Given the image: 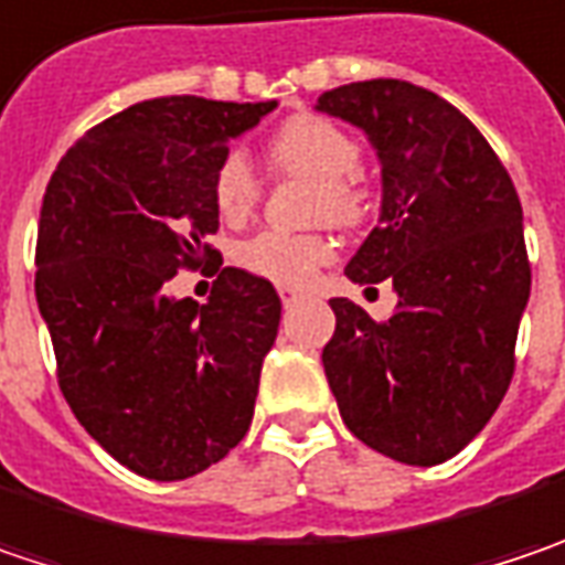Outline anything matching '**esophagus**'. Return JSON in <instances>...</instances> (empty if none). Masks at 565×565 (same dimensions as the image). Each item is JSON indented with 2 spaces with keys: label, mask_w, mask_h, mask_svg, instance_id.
Segmentation results:
<instances>
[{
  "label": "esophagus",
  "mask_w": 565,
  "mask_h": 565,
  "mask_svg": "<svg viewBox=\"0 0 565 565\" xmlns=\"http://www.w3.org/2000/svg\"><path fill=\"white\" fill-rule=\"evenodd\" d=\"M305 296V289H298V286H279V298H282V305H292L298 298Z\"/></svg>",
  "instance_id": "34e87169"
}]
</instances>
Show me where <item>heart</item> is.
Here are the masks:
<instances>
[{
	"label": "heart",
	"mask_w": 565,
	"mask_h": 565,
	"mask_svg": "<svg viewBox=\"0 0 565 565\" xmlns=\"http://www.w3.org/2000/svg\"><path fill=\"white\" fill-rule=\"evenodd\" d=\"M269 158L279 171L298 174L318 184L315 218H330L337 225H355L369 212V193L359 184L362 146L343 127L318 114H298L286 120L269 139ZM215 210L238 222L250 215L260 200V181L244 152H228L218 161L212 178ZM333 257L327 235H292L267 228L238 247L235 260L247 273L273 279L279 286H301Z\"/></svg>",
	"instance_id": "heart-1"
}]
</instances>
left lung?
I'll return each mask as SVG.
<instances>
[{
  "label": "left lung",
  "mask_w": 565,
  "mask_h": 565,
  "mask_svg": "<svg viewBox=\"0 0 565 565\" xmlns=\"http://www.w3.org/2000/svg\"><path fill=\"white\" fill-rule=\"evenodd\" d=\"M315 110L362 129L379 156V225L347 276L391 279L397 292L381 324L350 298H330V391L369 448L441 465L490 423L512 381L531 296L519 193L480 129L413 82L340 85Z\"/></svg>",
  "instance_id": "8db88e82"
}]
</instances>
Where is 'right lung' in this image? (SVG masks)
Segmentation results:
<instances>
[{
    "instance_id": "right-lung-1",
    "label": "right lung",
    "mask_w": 565,
    "mask_h": 565,
    "mask_svg": "<svg viewBox=\"0 0 565 565\" xmlns=\"http://www.w3.org/2000/svg\"><path fill=\"white\" fill-rule=\"evenodd\" d=\"M276 100H139L88 129L43 193L38 308L63 397L100 448L149 480H186L238 445L282 305L267 279L218 273L206 305L181 267L218 260L212 178Z\"/></svg>"
}]
</instances>
